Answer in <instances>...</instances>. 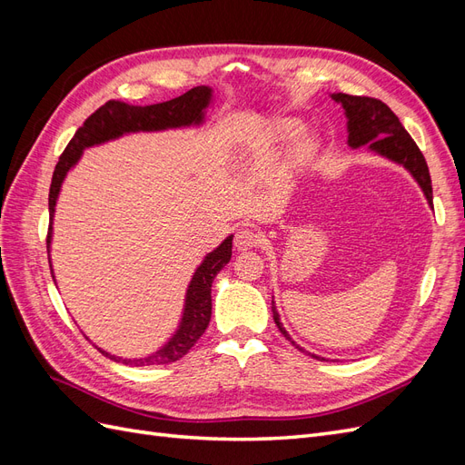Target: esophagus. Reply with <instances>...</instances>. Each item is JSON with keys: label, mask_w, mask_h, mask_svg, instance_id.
Returning <instances> with one entry per match:
<instances>
[{"label": "esophagus", "mask_w": 465, "mask_h": 465, "mask_svg": "<svg viewBox=\"0 0 465 465\" xmlns=\"http://www.w3.org/2000/svg\"><path fill=\"white\" fill-rule=\"evenodd\" d=\"M263 241V236L260 231L254 227H242L238 229L234 234V246L238 250H250V248H258Z\"/></svg>", "instance_id": "1"}]
</instances>
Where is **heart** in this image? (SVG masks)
<instances>
[{
    "label": "heart",
    "mask_w": 465,
    "mask_h": 465,
    "mask_svg": "<svg viewBox=\"0 0 465 465\" xmlns=\"http://www.w3.org/2000/svg\"><path fill=\"white\" fill-rule=\"evenodd\" d=\"M301 128H302V125H301L299 122H294V120H281V122L275 124V134H277V137H281V139H291L292 135H297V134L301 132ZM306 149H308V143L302 142L297 151H299V154H302V153H306Z\"/></svg>",
    "instance_id": "1"
}]
</instances>
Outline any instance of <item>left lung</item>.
<instances>
[{
	"mask_svg": "<svg viewBox=\"0 0 465 465\" xmlns=\"http://www.w3.org/2000/svg\"><path fill=\"white\" fill-rule=\"evenodd\" d=\"M331 96L333 101L343 104L345 114L349 118L347 122L349 145L351 147L369 145L372 151L403 164L407 171L415 176L419 186L423 188L429 203L432 205V184H430L427 161L423 157V153H420V149L417 147V143L413 142V137L407 134L400 118L393 114L390 106L384 104L382 101H378V98H371V96H353L345 93H337ZM272 311H273V320L277 323L279 331L294 345L285 328L281 326L273 301H272ZM299 349L304 351L302 347Z\"/></svg>",
	"mask_w": 465,
	"mask_h": 465,
	"instance_id": "obj_1",
	"label": "left lung"
}]
</instances>
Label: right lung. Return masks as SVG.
Returning <instances> with one entry per match:
<instances>
[{"label":"right lung","instance_id":"add662e5","mask_svg":"<svg viewBox=\"0 0 465 465\" xmlns=\"http://www.w3.org/2000/svg\"><path fill=\"white\" fill-rule=\"evenodd\" d=\"M211 98L209 87H193L188 93L180 94L173 101H166L161 104L151 106H134L122 101H108L101 108L94 110L93 114L83 122L81 128L72 137V142L64 149L62 157L54 168L52 184L48 193V209H50V221L54 215V205L62 182L72 168L85 147L94 143H103L106 139H114L125 132H149V130H164V128H178V125L198 124L202 122V110L207 106ZM52 229V224H50ZM46 244H50V231L46 236ZM50 248V246H48ZM232 254V236H229L217 250L205 256L203 263L193 273L192 283L186 294V308L184 318H182L180 330L176 335L168 341L157 353L147 359H116L114 355H108V359L122 361L125 364H134V367H145V364H168L180 361L188 351L198 343L200 337L209 326L211 320V283H213L215 275L229 263Z\"/></svg>","mask_w":465,"mask_h":465}]
</instances>
